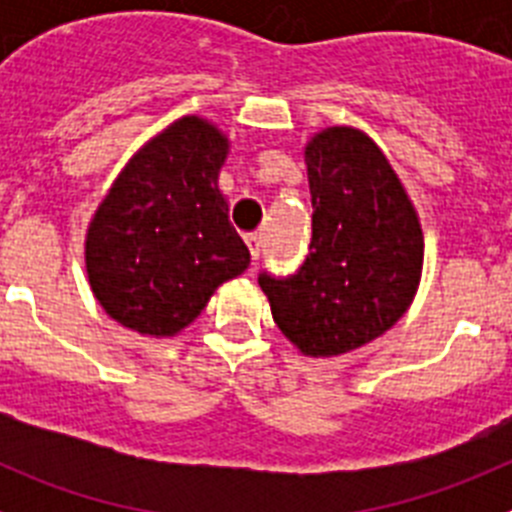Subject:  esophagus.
Instances as JSON below:
<instances>
[{
    "label": "esophagus",
    "instance_id": "esophagus-1",
    "mask_svg": "<svg viewBox=\"0 0 512 512\" xmlns=\"http://www.w3.org/2000/svg\"><path fill=\"white\" fill-rule=\"evenodd\" d=\"M246 243H248V251H251L253 259H259V253H261V233L246 235Z\"/></svg>",
    "mask_w": 512,
    "mask_h": 512
}]
</instances>
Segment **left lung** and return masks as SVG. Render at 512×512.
Returning a JSON list of instances; mask_svg holds the SVG:
<instances>
[{
    "instance_id": "obj_1",
    "label": "left lung",
    "mask_w": 512,
    "mask_h": 512,
    "mask_svg": "<svg viewBox=\"0 0 512 512\" xmlns=\"http://www.w3.org/2000/svg\"><path fill=\"white\" fill-rule=\"evenodd\" d=\"M312 238L292 277L259 274L271 315L305 356H341L408 312L423 271V230L387 156L356 128L305 146Z\"/></svg>"
}]
</instances>
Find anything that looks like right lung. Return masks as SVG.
Instances as JSON below:
<instances>
[{"instance_id": "right-lung-1", "label": "right lung", "mask_w": 512, "mask_h": 512, "mask_svg": "<svg viewBox=\"0 0 512 512\" xmlns=\"http://www.w3.org/2000/svg\"><path fill=\"white\" fill-rule=\"evenodd\" d=\"M228 138L187 115L120 171L87 230V274L112 320L140 336H176L212 292L248 269L217 174Z\"/></svg>"}]
</instances>
